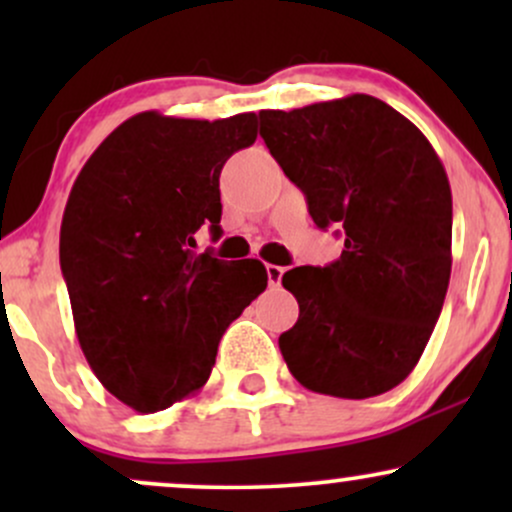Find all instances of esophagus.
Instances as JSON below:
<instances>
[{
    "label": "esophagus",
    "instance_id": "1",
    "mask_svg": "<svg viewBox=\"0 0 512 512\" xmlns=\"http://www.w3.org/2000/svg\"><path fill=\"white\" fill-rule=\"evenodd\" d=\"M286 269L279 267V264H267V281L272 289H276V286H281V276H284Z\"/></svg>",
    "mask_w": 512,
    "mask_h": 512
}]
</instances>
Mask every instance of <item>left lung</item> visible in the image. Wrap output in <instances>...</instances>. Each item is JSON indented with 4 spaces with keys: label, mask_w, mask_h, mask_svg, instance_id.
Here are the masks:
<instances>
[{
    "label": "left lung",
    "mask_w": 512,
    "mask_h": 512,
    "mask_svg": "<svg viewBox=\"0 0 512 512\" xmlns=\"http://www.w3.org/2000/svg\"><path fill=\"white\" fill-rule=\"evenodd\" d=\"M260 134L317 226L344 236L337 262L281 276L301 308L281 356L320 395H383L419 363L448 293L443 163L419 127L366 93L262 110Z\"/></svg>",
    "instance_id": "1"
}]
</instances>
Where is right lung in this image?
Returning a JSON list of instances; mask_svg holds the SVG:
<instances>
[{"instance_id": "obj_1", "label": "right lung", "mask_w": 512, "mask_h": 512, "mask_svg": "<svg viewBox=\"0 0 512 512\" xmlns=\"http://www.w3.org/2000/svg\"><path fill=\"white\" fill-rule=\"evenodd\" d=\"M255 139V113H139L74 182L60 264L76 337L105 390L134 411L195 395L226 327L267 289L260 260H219L195 240L202 226L221 236V168Z\"/></svg>"}]
</instances>
